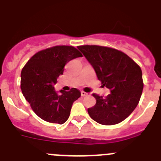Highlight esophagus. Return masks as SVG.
Returning <instances> with one entry per match:
<instances>
[{
  "label": "esophagus",
  "mask_w": 161,
  "mask_h": 161,
  "mask_svg": "<svg viewBox=\"0 0 161 161\" xmlns=\"http://www.w3.org/2000/svg\"><path fill=\"white\" fill-rule=\"evenodd\" d=\"M81 95H82V97H85V96L88 95V93L84 92V91H82V92H81Z\"/></svg>",
  "instance_id": "obj_1"
}]
</instances>
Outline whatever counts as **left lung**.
I'll use <instances>...</instances> for the list:
<instances>
[{
    "instance_id": "1",
    "label": "left lung",
    "mask_w": 161,
    "mask_h": 161,
    "mask_svg": "<svg viewBox=\"0 0 161 161\" xmlns=\"http://www.w3.org/2000/svg\"><path fill=\"white\" fill-rule=\"evenodd\" d=\"M78 48L94 67L103 86L111 93L106 97L92 94L96 104L88 108L90 117L105 125L121 122L139 103L144 87L142 69L117 49L97 45H82Z\"/></svg>"
}]
</instances>
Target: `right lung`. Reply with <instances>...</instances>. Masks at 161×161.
<instances>
[{"label": "right lung", "mask_w": 161, "mask_h": 161, "mask_svg": "<svg viewBox=\"0 0 161 161\" xmlns=\"http://www.w3.org/2000/svg\"><path fill=\"white\" fill-rule=\"evenodd\" d=\"M72 46H54L36 53L21 70L20 88L31 109L41 119L51 123L64 124L70 116L73 103L81 96L76 88L69 91L54 89L64 67L73 58L82 57Z\"/></svg>", "instance_id": "add662e5"}]
</instances>
